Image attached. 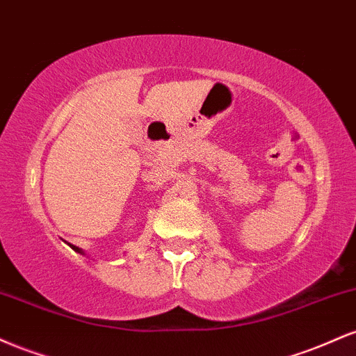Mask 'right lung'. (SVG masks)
<instances>
[{"label":"right lung","instance_id":"add662e5","mask_svg":"<svg viewBox=\"0 0 356 356\" xmlns=\"http://www.w3.org/2000/svg\"><path fill=\"white\" fill-rule=\"evenodd\" d=\"M70 248H72L73 251H75V252H80V254H85V252H83V249H80L79 246H73V244H70Z\"/></svg>","mask_w":356,"mask_h":356}]
</instances>
